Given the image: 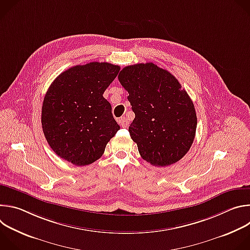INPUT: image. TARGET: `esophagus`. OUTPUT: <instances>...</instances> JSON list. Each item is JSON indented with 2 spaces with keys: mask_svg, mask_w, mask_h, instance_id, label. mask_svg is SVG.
Instances as JSON below:
<instances>
[{
  "mask_svg": "<svg viewBox=\"0 0 250 250\" xmlns=\"http://www.w3.org/2000/svg\"><path fill=\"white\" fill-rule=\"evenodd\" d=\"M119 124L122 125V127H127L129 123H128V121L126 120V118L123 117V118H121V119L119 120Z\"/></svg>",
  "mask_w": 250,
  "mask_h": 250,
  "instance_id": "34e87169",
  "label": "esophagus"
}]
</instances>
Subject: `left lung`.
<instances>
[{
	"label": "left lung",
	"mask_w": 250,
	"mask_h": 250,
	"mask_svg": "<svg viewBox=\"0 0 250 250\" xmlns=\"http://www.w3.org/2000/svg\"><path fill=\"white\" fill-rule=\"evenodd\" d=\"M135 118L128 127L140 156L153 166H168L189 151L195 138L194 104L167 70L153 63L129 65L119 74Z\"/></svg>",
	"instance_id": "8db88e82"
}]
</instances>
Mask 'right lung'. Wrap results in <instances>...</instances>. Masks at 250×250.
<instances>
[{
  "mask_svg": "<svg viewBox=\"0 0 250 250\" xmlns=\"http://www.w3.org/2000/svg\"><path fill=\"white\" fill-rule=\"evenodd\" d=\"M119 71L118 65L90 62L67 69L52 82L43 100L42 125L60 158L85 166L103 155L120 129L111 104L103 97Z\"/></svg>",
  "mask_w": 250,
  "mask_h": 250,
  "instance_id": "right-lung-1",
  "label": "right lung"
}]
</instances>
